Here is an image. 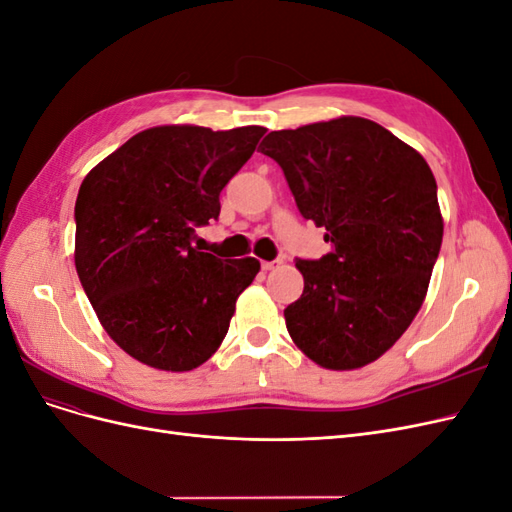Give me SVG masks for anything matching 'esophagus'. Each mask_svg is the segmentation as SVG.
I'll use <instances>...</instances> for the list:
<instances>
[{"label":"esophagus","mask_w":512,"mask_h":512,"mask_svg":"<svg viewBox=\"0 0 512 512\" xmlns=\"http://www.w3.org/2000/svg\"><path fill=\"white\" fill-rule=\"evenodd\" d=\"M280 262H282V260H265L260 267H262V271H271L273 267L280 265Z\"/></svg>","instance_id":"1"}]
</instances>
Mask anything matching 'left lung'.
Returning <instances> with one entry per match:
<instances>
[{"label":"left lung","mask_w":512,"mask_h":512,"mask_svg":"<svg viewBox=\"0 0 512 512\" xmlns=\"http://www.w3.org/2000/svg\"><path fill=\"white\" fill-rule=\"evenodd\" d=\"M260 151L282 166L301 215L333 245L318 260L297 258L303 294L284 309L292 342L327 369L376 361L421 309L440 254L431 168L363 117L269 132Z\"/></svg>","instance_id":"left-lung-1"}]
</instances>
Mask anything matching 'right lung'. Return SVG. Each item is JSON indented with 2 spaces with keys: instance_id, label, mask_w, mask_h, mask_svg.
I'll return each mask as SVG.
<instances>
[{
  "instance_id": "right-lung-1",
  "label": "right lung",
  "mask_w": 512,
  "mask_h": 512,
  "mask_svg": "<svg viewBox=\"0 0 512 512\" xmlns=\"http://www.w3.org/2000/svg\"><path fill=\"white\" fill-rule=\"evenodd\" d=\"M265 128L160 126L132 136L83 179L74 265L104 331L136 361L190 371L220 348L256 258L192 245L220 218V192Z\"/></svg>"
}]
</instances>
